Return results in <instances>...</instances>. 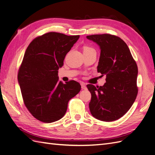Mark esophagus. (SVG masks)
I'll return each mask as SVG.
<instances>
[{
  "label": "esophagus",
  "instance_id": "34e87169",
  "mask_svg": "<svg viewBox=\"0 0 155 155\" xmlns=\"http://www.w3.org/2000/svg\"><path fill=\"white\" fill-rule=\"evenodd\" d=\"M81 88L83 89V90H86V89H87V87H86V85H85V84H84L83 83H82L81 84Z\"/></svg>",
  "mask_w": 155,
  "mask_h": 155
}]
</instances>
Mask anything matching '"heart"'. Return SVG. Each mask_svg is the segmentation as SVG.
Here are the masks:
<instances>
[{
	"label": "heart",
	"instance_id": "b5f03b06",
	"mask_svg": "<svg viewBox=\"0 0 155 155\" xmlns=\"http://www.w3.org/2000/svg\"><path fill=\"white\" fill-rule=\"evenodd\" d=\"M88 50H94L92 48L88 47V46H85V47L84 48V51H88Z\"/></svg>",
	"mask_w": 155,
	"mask_h": 155
}]
</instances>
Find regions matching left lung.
I'll use <instances>...</instances> for the list:
<instances>
[{
    "instance_id": "obj_1",
    "label": "left lung",
    "mask_w": 155,
    "mask_h": 155,
    "mask_svg": "<svg viewBox=\"0 0 155 155\" xmlns=\"http://www.w3.org/2000/svg\"><path fill=\"white\" fill-rule=\"evenodd\" d=\"M87 38L100 46L97 70L101 76H106L104 85H87L92 96L89 109L97 120H116L130 109L137 98V64L128 46L120 37L101 34L88 35Z\"/></svg>"
}]
</instances>
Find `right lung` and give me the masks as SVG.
I'll return each mask as SVG.
<instances>
[{
	"mask_svg": "<svg viewBox=\"0 0 155 155\" xmlns=\"http://www.w3.org/2000/svg\"><path fill=\"white\" fill-rule=\"evenodd\" d=\"M79 35L49 32L28 46L18 70V82L25 105L32 116L45 123L62 118L69 100L81 90L76 81H59L58 70Z\"/></svg>",
	"mask_w": 155,
	"mask_h": 155,
	"instance_id": "add662e5",
	"label": "right lung"
}]
</instances>
